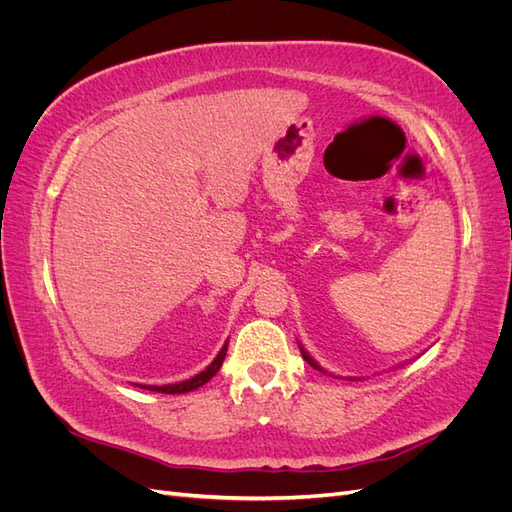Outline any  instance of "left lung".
I'll use <instances>...</instances> for the list:
<instances>
[{"label":"left lung","instance_id":"obj_1","mask_svg":"<svg viewBox=\"0 0 512 512\" xmlns=\"http://www.w3.org/2000/svg\"><path fill=\"white\" fill-rule=\"evenodd\" d=\"M301 354H303V359H305V361H307V363H309V365H312V367H314V369H320V371H322V367H320V365H318V363H316V361H314V359H312V356H309V354H307V352H305V350H303V348H301Z\"/></svg>","mask_w":512,"mask_h":512}]
</instances>
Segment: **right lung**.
<instances>
[{
	"mask_svg": "<svg viewBox=\"0 0 512 512\" xmlns=\"http://www.w3.org/2000/svg\"><path fill=\"white\" fill-rule=\"evenodd\" d=\"M226 350H228V344H224L220 354L215 356L213 363L205 371H200L198 376H194L190 380H183V382H177V384H164V386H145V384H141V389H149V391H156V393H168V395L194 391V389H198V386L207 384L215 374H218V369L222 367V361H224V356H226Z\"/></svg>",
	"mask_w": 512,
	"mask_h": 512,
	"instance_id": "add662e5",
	"label": "right lung"
}]
</instances>
